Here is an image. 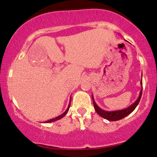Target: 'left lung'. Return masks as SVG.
Here are the masks:
<instances>
[{
    "label": "left lung",
    "instance_id": "left-lung-1",
    "mask_svg": "<svg viewBox=\"0 0 157 157\" xmlns=\"http://www.w3.org/2000/svg\"><path fill=\"white\" fill-rule=\"evenodd\" d=\"M141 84L142 85V81H141ZM141 94H142V89L141 90L139 98H137L136 101H135L134 104H132L130 106H128V108L126 109H122V110H118V111H107L102 110V109L99 108V107L97 106V104H96L95 101H94L93 98V96H92V99H93L94 109H95L96 111L97 112L98 115L101 116V117H103L105 119L109 120V121H118V120L122 119L123 118L126 117V116L130 114V113H132L135 109H136V107L137 106V105L139 104V103L141 100Z\"/></svg>",
    "mask_w": 157,
    "mask_h": 157
}]
</instances>
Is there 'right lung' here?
<instances>
[{"instance_id": "right-lung-1", "label": "right lung", "mask_w": 157, "mask_h": 157, "mask_svg": "<svg viewBox=\"0 0 157 157\" xmlns=\"http://www.w3.org/2000/svg\"><path fill=\"white\" fill-rule=\"evenodd\" d=\"M71 100L70 99V102H69V104H68V108H67V109H66V111L64 113H62L61 115H60V116H59V117H56V118H54V119H50V120H48V121H44V123H51V122H53V121H57V120H59V119H61V118H63L64 116H65L66 113H67V112L68 111V109H69V108H70V104H71Z\"/></svg>"}]
</instances>
